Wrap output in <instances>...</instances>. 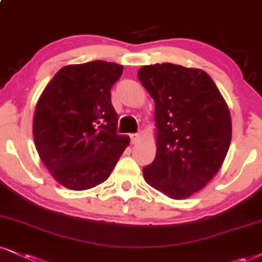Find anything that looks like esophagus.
Returning a JSON list of instances; mask_svg holds the SVG:
<instances>
[{
    "mask_svg": "<svg viewBox=\"0 0 262 262\" xmlns=\"http://www.w3.org/2000/svg\"><path fill=\"white\" fill-rule=\"evenodd\" d=\"M141 137H142V134H141V132H138V134H132V135H130L131 142H132V143H134V144L138 143V142L141 141Z\"/></svg>",
    "mask_w": 262,
    "mask_h": 262,
    "instance_id": "1",
    "label": "esophagus"
}]
</instances>
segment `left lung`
<instances>
[{"mask_svg": "<svg viewBox=\"0 0 262 262\" xmlns=\"http://www.w3.org/2000/svg\"><path fill=\"white\" fill-rule=\"evenodd\" d=\"M138 79L156 104L157 154L148 185L172 199L198 192L216 175L232 140L224 97L208 74L171 63L142 67Z\"/></svg>", "mask_w": 262, "mask_h": 262, "instance_id": "1", "label": "left lung"}]
</instances>
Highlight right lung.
Wrapping results in <instances>:
<instances>
[{"label":"right lung","instance_id":"right-lung-1","mask_svg":"<svg viewBox=\"0 0 262 262\" xmlns=\"http://www.w3.org/2000/svg\"><path fill=\"white\" fill-rule=\"evenodd\" d=\"M122 66L93 62L62 68L38 98L34 141L41 160L60 185L85 190L111 176L130 143L119 135L111 90Z\"/></svg>","mask_w":262,"mask_h":262}]
</instances>
